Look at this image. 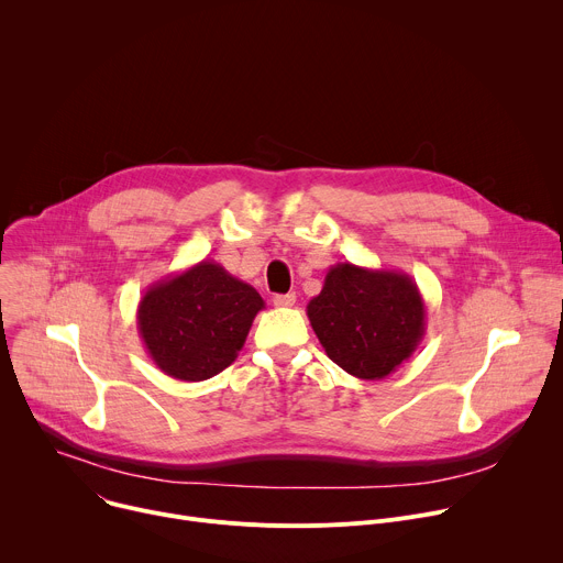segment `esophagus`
I'll use <instances>...</instances> for the list:
<instances>
[{
    "label": "esophagus",
    "mask_w": 563,
    "mask_h": 563,
    "mask_svg": "<svg viewBox=\"0 0 563 563\" xmlns=\"http://www.w3.org/2000/svg\"><path fill=\"white\" fill-rule=\"evenodd\" d=\"M296 302V294H276L274 305L276 307H291Z\"/></svg>",
    "instance_id": "esophagus-1"
}]
</instances>
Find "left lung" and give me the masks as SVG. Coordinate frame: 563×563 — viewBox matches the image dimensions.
I'll return each mask as SVG.
<instances>
[{
	"label": "left lung",
	"mask_w": 563,
	"mask_h": 563,
	"mask_svg": "<svg viewBox=\"0 0 563 563\" xmlns=\"http://www.w3.org/2000/svg\"><path fill=\"white\" fill-rule=\"evenodd\" d=\"M307 318L325 354L363 380L396 372L426 336V302L412 276L354 263L330 267Z\"/></svg>",
	"instance_id": "1"
}]
</instances>
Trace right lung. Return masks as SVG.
I'll return each instance as SVG.
<instances>
[{"mask_svg":"<svg viewBox=\"0 0 563 563\" xmlns=\"http://www.w3.org/2000/svg\"><path fill=\"white\" fill-rule=\"evenodd\" d=\"M261 294L220 263L200 261L153 283L137 302V332L167 376L196 383L229 367L243 350Z\"/></svg>","mask_w":563,"mask_h":563,"instance_id":"add662e5","label":"right lung"}]
</instances>
